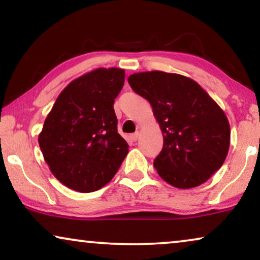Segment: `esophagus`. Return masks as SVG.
<instances>
[{
    "instance_id": "esophagus-1",
    "label": "esophagus",
    "mask_w": 260,
    "mask_h": 260,
    "mask_svg": "<svg viewBox=\"0 0 260 260\" xmlns=\"http://www.w3.org/2000/svg\"><path fill=\"white\" fill-rule=\"evenodd\" d=\"M131 140H133L134 142H136L137 140H138V137H140V133H138V131H136V133H135V134H133V135H131Z\"/></svg>"
}]
</instances>
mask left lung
<instances>
[{"label":"left lung","mask_w":260,"mask_h":260,"mask_svg":"<svg viewBox=\"0 0 260 260\" xmlns=\"http://www.w3.org/2000/svg\"><path fill=\"white\" fill-rule=\"evenodd\" d=\"M150 103L161 127L163 148L154 166L166 182L181 189L205 183L229 154L231 130L221 108L190 78L162 71L127 78Z\"/></svg>","instance_id":"obj_1"}]
</instances>
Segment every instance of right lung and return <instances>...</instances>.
Masks as SVG:
<instances>
[{
  "instance_id": "right-lung-1",
  "label": "right lung",
  "mask_w": 260,
  "mask_h": 260,
  "mask_svg": "<svg viewBox=\"0 0 260 260\" xmlns=\"http://www.w3.org/2000/svg\"><path fill=\"white\" fill-rule=\"evenodd\" d=\"M122 69H97L67 85L46 117L39 145L53 175L80 193L112 180L129 151L113 110Z\"/></svg>"
}]
</instances>
